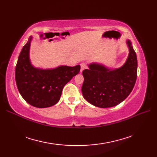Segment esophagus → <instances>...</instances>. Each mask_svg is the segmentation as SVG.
Returning a JSON list of instances; mask_svg holds the SVG:
<instances>
[{"instance_id": "obj_1", "label": "esophagus", "mask_w": 157, "mask_h": 157, "mask_svg": "<svg viewBox=\"0 0 157 157\" xmlns=\"http://www.w3.org/2000/svg\"><path fill=\"white\" fill-rule=\"evenodd\" d=\"M80 65H81V69H80L81 72L83 71V70H84L85 69L87 68V64H86V63H82Z\"/></svg>"}]
</instances>
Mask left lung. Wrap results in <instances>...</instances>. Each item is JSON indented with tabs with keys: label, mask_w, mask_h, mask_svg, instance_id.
Wrapping results in <instances>:
<instances>
[{
	"label": "left lung",
	"mask_w": 157,
	"mask_h": 157,
	"mask_svg": "<svg viewBox=\"0 0 157 157\" xmlns=\"http://www.w3.org/2000/svg\"><path fill=\"white\" fill-rule=\"evenodd\" d=\"M129 56L121 67L110 70L99 64H90L82 72L84 81L82 87L84 98L92 105L109 108L119 105L132 91L137 78L138 61L129 40Z\"/></svg>",
	"instance_id": "1"
}]
</instances>
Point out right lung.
Segmentation results:
<instances>
[{
	"label": "right lung",
	"mask_w": 157,
	"mask_h": 157,
	"mask_svg": "<svg viewBox=\"0 0 157 157\" xmlns=\"http://www.w3.org/2000/svg\"><path fill=\"white\" fill-rule=\"evenodd\" d=\"M32 37L23 46L15 67V81L18 90L29 105L38 108L56 104L63 88L80 71V65L60 66L52 69L34 67L29 58Z\"/></svg>",
	"instance_id": "add662e5"
}]
</instances>
